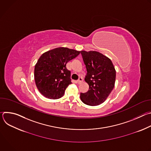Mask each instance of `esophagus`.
Returning <instances> with one entry per match:
<instances>
[{"label":"esophagus","instance_id":"obj_1","mask_svg":"<svg viewBox=\"0 0 151 151\" xmlns=\"http://www.w3.org/2000/svg\"><path fill=\"white\" fill-rule=\"evenodd\" d=\"M83 81V79H82V78H79V79H78V80L77 81V83H81Z\"/></svg>","mask_w":151,"mask_h":151}]
</instances>
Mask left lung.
Masks as SVG:
<instances>
[{
	"mask_svg": "<svg viewBox=\"0 0 151 151\" xmlns=\"http://www.w3.org/2000/svg\"><path fill=\"white\" fill-rule=\"evenodd\" d=\"M87 73L85 81L89 85L87 93H81L82 101L89 106L103 103L114 88L116 70L111 60L96 51H81Z\"/></svg>",
	"mask_w": 151,
	"mask_h": 151,
	"instance_id": "left-lung-1",
	"label": "left lung"
}]
</instances>
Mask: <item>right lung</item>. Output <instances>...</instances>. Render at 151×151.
<instances>
[{
    "label": "right lung",
    "mask_w": 151,
    "mask_h": 151,
    "mask_svg": "<svg viewBox=\"0 0 151 151\" xmlns=\"http://www.w3.org/2000/svg\"><path fill=\"white\" fill-rule=\"evenodd\" d=\"M81 51L66 47L49 50L38 59L34 71L36 85L42 95L50 99L63 96L71 84L70 72L66 64L77 57Z\"/></svg>",
    "instance_id": "add662e5"
}]
</instances>
